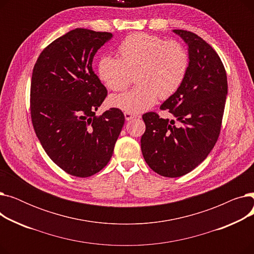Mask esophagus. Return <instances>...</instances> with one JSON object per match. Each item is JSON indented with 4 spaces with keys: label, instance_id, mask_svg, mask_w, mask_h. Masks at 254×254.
<instances>
[{
    "label": "esophagus",
    "instance_id": "esophagus-1",
    "mask_svg": "<svg viewBox=\"0 0 254 254\" xmlns=\"http://www.w3.org/2000/svg\"><path fill=\"white\" fill-rule=\"evenodd\" d=\"M125 117H126V119H127V120H130V119L135 118V117H138V116H137V115H135V114L130 113V112H125Z\"/></svg>",
    "mask_w": 254,
    "mask_h": 254
}]
</instances>
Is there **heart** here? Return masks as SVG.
<instances>
[{
	"label": "heart",
	"mask_w": 254,
	"mask_h": 254,
	"mask_svg": "<svg viewBox=\"0 0 254 254\" xmlns=\"http://www.w3.org/2000/svg\"><path fill=\"white\" fill-rule=\"evenodd\" d=\"M120 59L106 55L98 64L100 79L113 91L138 83L128 91L112 96L109 104L130 113L149 109L158 97L168 99L180 88L190 66L188 50L178 41L135 33L118 46Z\"/></svg>",
	"instance_id": "obj_1"
}]
</instances>
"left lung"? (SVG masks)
<instances>
[{
  "label": "left lung",
  "instance_id": "obj_1",
  "mask_svg": "<svg viewBox=\"0 0 254 254\" xmlns=\"http://www.w3.org/2000/svg\"><path fill=\"white\" fill-rule=\"evenodd\" d=\"M174 33L189 45L190 66L180 88L159 108L174 115L181 126L147 112L142 116L146 129L141 138L145 162L170 178L188 174L214 147L228 95L226 72L216 51L191 32Z\"/></svg>",
  "mask_w": 254,
  "mask_h": 254
}]
</instances>
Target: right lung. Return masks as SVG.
<instances>
[{"label":"right lung","instance_id":"1","mask_svg":"<svg viewBox=\"0 0 254 254\" xmlns=\"http://www.w3.org/2000/svg\"><path fill=\"white\" fill-rule=\"evenodd\" d=\"M111 33L75 29L43 49L31 81V118L51 161L76 177H89L109 163L125 124L118 108L96 111L108 91L92 70Z\"/></svg>","mask_w":254,"mask_h":254}]
</instances>
